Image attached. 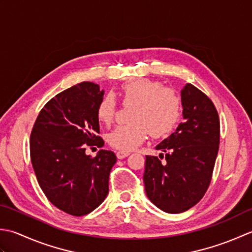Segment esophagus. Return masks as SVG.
Segmentation results:
<instances>
[{
	"instance_id": "1",
	"label": "esophagus",
	"mask_w": 252,
	"mask_h": 252,
	"mask_svg": "<svg viewBox=\"0 0 252 252\" xmlns=\"http://www.w3.org/2000/svg\"><path fill=\"white\" fill-rule=\"evenodd\" d=\"M129 155H130L129 152H122V151L116 152V157H117V158H126V157L129 156Z\"/></svg>"
}]
</instances>
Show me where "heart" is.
<instances>
[{"instance_id": "obj_1", "label": "heart", "mask_w": 252, "mask_h": 252, "mask_svg": "<svg viewBox=\"0 0 252 252\" xmlns=\"http://www.w3.org/2000/svg\"><path fill=\"white\" fill-rule=\"evenodd\" d=\"M123 105H133L131 124L115 127L106 137L109 145L122 152L131 151L146 140L149 132L152 137L167 136L178 124L183 105L179 95L160 81L139 78L127 81L120 87ZM117 102L112 94H106L96 106V117L107 125L114 120Z\"/></svg>"}]
</instances>
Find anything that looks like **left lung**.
Returning <instances> with one entry per match:
<instances>
[{
  "mask_svg": "<svg viewBox=\"0 0 252 252\" xmlns=\"http://www.w3.org/2000/svg\"><path fill=\"white\" fill-rule=\"evenodd\" d=\"M182 104L184 122L157 146L165 155L146 157L143 175L148 198L167 213L187 211L203 198L220 145V119L212 100L187 84Z\"/></svg>",
  "mask_w": 252,
  "mask_h": 252,
  "instance_id": "1",
  "label": "left lung"
}]
</instances>
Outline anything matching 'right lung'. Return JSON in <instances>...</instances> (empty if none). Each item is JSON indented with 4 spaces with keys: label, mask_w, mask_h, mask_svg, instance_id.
Instances as JSON below:
<instances>
[{
    "label": "right lung",
    "mask_w": 252,
    "mask_h": 252,
    "mask_svg": "<svg viewBox=\"0 0 252 252\" xmlns=\"http://www.w3.org/2000/svg\"><path fill=\"white\" fill-rule=\"evenodd\" d=\"M104 91L84 81L52 97L35 120L30 135V158L45 197L74 217L94 211L109 193L114 152L86 155L87 147H103L96 106Z\"/></svg>",
    "instance_id": "right-lung-1"
}]
</instances>
